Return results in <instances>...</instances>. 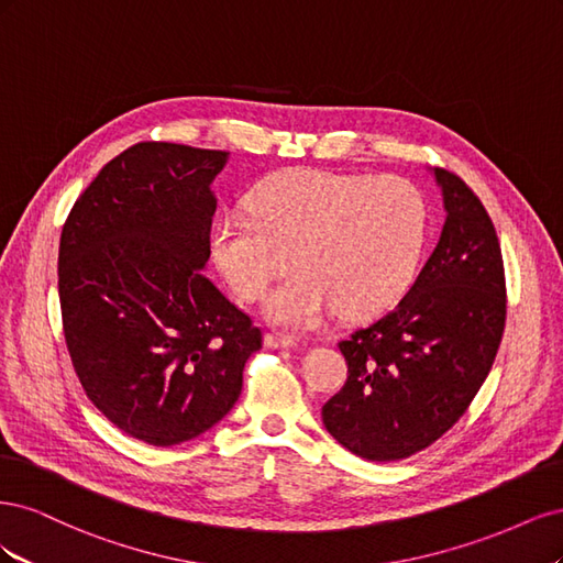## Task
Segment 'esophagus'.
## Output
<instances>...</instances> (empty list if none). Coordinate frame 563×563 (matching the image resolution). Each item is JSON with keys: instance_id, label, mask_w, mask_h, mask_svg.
Segmentation results:
<instances>
[{"instance_id": "obj_1", "label": "esophagus", "mask_w": 563, "mask_h": 563, "mask_svg": "<svg viewBox=\"0 0 563 563\" xmlns=\"http://www.w3.org/2000/svg\"><path fill=\"white\" fill-rule=\"evenodd\" d=\"M265 345L267 347H279V350H294L298 347V340L291 335H282V333H265Z\"/></svg>"}]
</instances>
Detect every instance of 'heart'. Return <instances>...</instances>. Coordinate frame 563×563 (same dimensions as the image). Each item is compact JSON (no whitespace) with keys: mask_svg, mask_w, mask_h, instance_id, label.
I'll return each mask as SVG.
<instances>
[{"mask_svg":"<svg viewBox=\"0 0 563 563\" xmlns=\"http://www.w3.org/2000/svg\"><path fill=\"white\" fill-rule=\"evenodd\" d=\"M249 213L211 230V255L232 291L263 300L272 282L298 269L267 300L286 329H312L333 308L343 317L387 310L413 282L428 209L411 183L391 176L288 168L253 187Z\"/></svg>","mask_w":563,"mask_h":563,"instance_id":"1","label":"heart"}]
</instances>
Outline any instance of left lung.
<instances>
[{
	"label": "left lung",
	"mask_w": 563,
	"mask_h": 563,
	"mask_svg": "<svg viewBox=\"0 0 563 563\" xmlns=\"http://www.w3.org/2000/svg\"><path fill=\"white\" fill-rule=\"evenodd\" d=\"M432 174L446 211L439 242L395 308L338 343L347 383L321 408L338 444L376 463L413 455L453 428L505 331L496 228L455 174Z\"/></svg>",
	"instance_id": "left-lung-1"
}]
</instances>
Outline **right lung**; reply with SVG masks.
<instances>
[{
    "label": "right lung",
    "instance_id": "1",
    "mask_svg": "<svg viewBox=\"0 0 563 563\" xmlns=\"http://www.w3.org/2000/svg\"><path fill=\"white\" fill-rule=\"evenodd\" d=\"M230 152L139 143L67 216L58 296L67 352L93 406L152 446L195 439L242 395L261 329L203 275L213 178Z\"/></svg>",
    "mask_w": 563,
    "mask_h": 563
}]
</instances>
